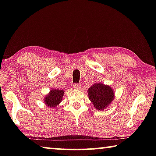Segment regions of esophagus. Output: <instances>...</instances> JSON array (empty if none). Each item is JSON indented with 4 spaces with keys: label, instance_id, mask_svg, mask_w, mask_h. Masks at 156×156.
I'll return each instance as SVG.
<instances>
[{
    "label": "esophagus",
    "instance_id": "obj_1",
    "mask_svg": "<svg viewBox=\"0 0 156 156\" xmlns=\"http://www.w3.org/2000/svg\"><path fill=\"white\" fill-rule=\"evenodd\" d=\"M73 88L75 89H80L81 88L80 84H73Z\"/></svg>",
    "mask_w": 156,
    "mask_h": 156
}]
</instances>
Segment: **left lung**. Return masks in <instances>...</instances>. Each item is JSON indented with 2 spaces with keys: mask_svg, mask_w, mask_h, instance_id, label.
<instances>
[{
  "mask_svg": "<svg viewBox=\"0 0 156 156\" xmlns=\"http://www.w3.org/2000/svg\"><path fill=\"white\" fill-rule=\"evenodd\" d=\"M89 99L97 110L102 111L109 106L115 98L113 89L102 83H94L88 89Z\"/></svg>",
  "mask_w": 156,
  "mask_h": 156,
  "instance_id": "left-lung-1",
  "label": "left lung"
}]
</instances>
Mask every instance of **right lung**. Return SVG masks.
<instances>
[{"label": "right lung", "instance_id": "1", "mask_svg": "<svg viewBox=\"0 0 156 156\" xmlns=\"http://www.w3.org/2000/svg\"><path fill=\"white\" fill-rule=\"evenodd\" d=\"M65 91L62 89H53L44 97V103L46 106L54 109L62 102Z\"/></svg>", "mask_w": 156, "mask_h": 156}]
</instances>
